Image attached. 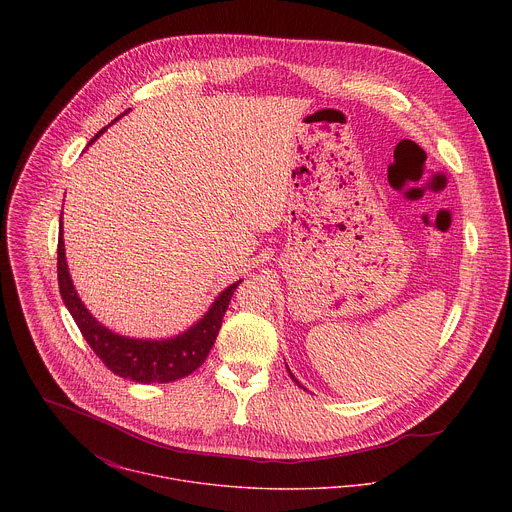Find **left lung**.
Returning <instances> with one entry per match:
<instances>
[{
    "label": "left lung",
    "instance_id": "left-lung-1",
    "mask_svg": "<svg viewBox=\"0 0 512 512\" xmlns=\"http://www.w3.org/2000/svg\"><path fill=\"white\" fill-rule=\"evenodd\" d=\"M288 372H290V376H292V380H295V384H297V386H301V384H299V382H297V378H295V376H293L292 370H290V368H288Z\"/></svg>",
    "mask_w": 512,
    "mask_h": 512
}]
</instances>
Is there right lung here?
Returning <instances> with one entry per match:
<instances>
[{
    "label": "right lung",
    "mask_w": 512,
    "mask_h": 512,
    "mask_svg": "<svg viewBox=\"0 0 512 512\" xmlns=\"http://www.w3.org/2000/svg\"><path fill=\"white\" fill-rule=\"evenodd\" d=\"M114 124V122H112ZM110 126V124H108ZM106 126V128H108ZM102 128L90 142L94 144L104 132ZM57 276H59V290L61 297L71 311L82 337L96 353V357L108 366L114 374L122 378H130L134 382L151 384V382H173L183 376H189L193 370L205 363L207 355L211 353L215 339L219 335L222 317L228 309L230 297L238 284L228 286L224 292L215 299L209 311L185 333L151 341V339H132L118 333H112L104 325L90 315V311L80 301L78 293L74 290L73 280L69 274L67 258H65V240H63V213L59 220V248H57Z\"/></svg>",
    "instance_id": "1"
}]
</instances>
